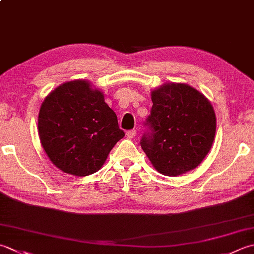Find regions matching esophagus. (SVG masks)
Instances as JSON below:
<instances>
[{"mask_svg": "<svg viewBox=\"0 0 254 254\" xmlns=\"http://www.w3.org/2000/svg\"><path fill=\"white\" fill-rule=\"evenodd\" d=\"M135 135H136V131L135 130H130V131H127L126 132V136L127 137V138H134L135 137Z\"/></svg>", "mask_w": 254, "mask_h": 254, "instance_id": "obj_1", "label": "esophagus"}]
</instances>
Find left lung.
I'll return each instance as SVG.
<instances>
[{"label": "left lung", "mask_w": 254, "mask_h": 254, "mask_svg": "<svg viewBox=\"0 0 254 254\" xmlns=\"http://www.w3.org/2000/svg\"><path fill=\"white\" fill-rule=\"evenodd\" d=\"M151 114L141 146L156 170L178 176L196 168L210 151L216 114L202 93L184 83H166L152 92Z\"/></svg>", "instance_id": "left-lung-1"}]
</instances>
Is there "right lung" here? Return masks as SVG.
<instances>
[{
    "mask_svg": "<svg viewBox=\"0 0 254 254\" xmlns=\"http://www.w3.org/2000/svg\"><path fill=\"white\" fill-rule=\"evenodd\" d=\"M38 134L54 165L74 176L100 170L124 136L103 94L83 80L66 82L48 94L39 110Z\"/></svg>",
    "mask_w": 254,
    "mask_h": 254,
    "instance_id": "add662e5",
    "label": "right lung"
}]
</instances>
